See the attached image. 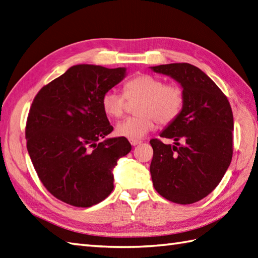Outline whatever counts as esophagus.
Masks as SVG:
<instances>
[{
	"mask_svg": "<svg viewBox=\"0 0 258 258\" xmlns=\"http://www.w3.org/2000/svg\"><path fill=\"white\" fill-rule=\"evenodd\" d=\"M130 143L132 144L133 146H135V145H138V144L142 143V141H140V140H133V139H131V140H130Z\"/></svg>",
	"mask_w": 258,
	"mask_h": 258,
	"instance_id": "obj_1",
	"label": "esophagus"
}]
</instances>
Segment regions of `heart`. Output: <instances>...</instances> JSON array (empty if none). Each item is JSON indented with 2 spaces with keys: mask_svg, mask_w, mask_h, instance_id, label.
Returning <instances> with one entry per match:
<instances>
[{
  "mask_svg": "<svg viewBox=\"0 0 258 258\" xmlns=\"http://www.w3.org/2000/svg\"><path fill=\"white\" fill-rule=\"evenodd\" d=\"M123 94L109 90L102 96V108L108 117L119 118L125 112L126 100L139 101L136 116L128 117L116 125L115 132L123 138L142 139L155 127L156 122L168 125L182 113L185 96L182 87L165 84L162 79L151 74H139L124 84Z\"/></svg>",
  "mask_w": 258,
  "mask_h": 258,
  "instance_id": "b5f03b06",
  "label": "heart"
}]
</instances>
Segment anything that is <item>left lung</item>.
<instances>
[{"label": "left lung", "mask_w": 258, "mask_h": 258, "mask_svg": "<svg viewBox=\"0 0 258 258\" xmlns=\"http://www.w3.org/2000/svg\"><path fill=\"white\" fill-rule=\"evenodd\" d=\"M182 85L179 116L161 133L174 145L153 139L151 175L154 188L177 204H193L220 184L233 156L234 118L225 94L199 68L172 63L151 68Z\"/></svg>", "instance_id": "obj_1"}]
</instances>
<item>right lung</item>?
<instances>
[{
    "instance_id": "1",
    "label": "right lung",
    "mask_w": 258,
    "mask_h": 258,
    "mask_svg": "<svg viewBox=\"0 0 258 258\" xmlns=\"http://www.w3.org/2000/svg\"><path fill=\"white\" fill-rule=\"evenodd\" d=\"M126 69L80 64L38 91L25 138L38 178L50 193L75 207H91L114 188L112 169L132 150L113 131L102 96L125 78Z\"/></svg>"
}]
</instances>
